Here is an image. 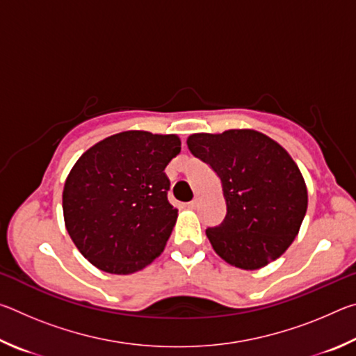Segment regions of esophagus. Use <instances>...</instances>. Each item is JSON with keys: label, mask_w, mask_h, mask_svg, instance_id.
<instances>
[{"label": "esophagus", "mask_w": 356, "mask_h": 356, "mask_svg": "<svg viewBox=\"0 0 356 356\" xmlns=\"http://www.w3.org/2000/svg\"><path fill=\"white\" fill-rule=\"evenodd\" d=\"M197 204H200V201H197V197H196V200H193V201L188 202V207H190V209H196Z\"/></svg>", "instance_id": "esophagus-1"}]
</instances>
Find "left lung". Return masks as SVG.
I'll return each mask as SVG.
<instances>
[{"mask_svg": "<svg viewBox=\"0 0 356 356\" xmlns=\"http://www.w3.org/2000/svg\"><path fill=\"white\" fill-rule=\"evenodd\" d=\"M186 144L221 180L226 216L206 229L216 254L243 270L278 259L308 209L305 179L292 156L256 130L195 134Z\"/></svg>", "mask_w": 356, "mask_h": 356, "instance_id": "8db88e82", "label": "left lung"}]
</instances>
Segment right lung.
<instances>
[{"label": "right lung", "mask_w": 356, "mask_h": 356, "mask_svg": "<svg viewBox=\"0 0 356 356\" xmlns=\"http://www.w3.org/2000/svg\"><path fill=\"white\" fill-rule=\"evenodd\" d=\"M176 135L130 130L88 149L63 191L65 229L81 254L106 273L138 272L160 256L177 220L165 168Z\"/></svg>", "instance_id": "1"}]
</instances>
